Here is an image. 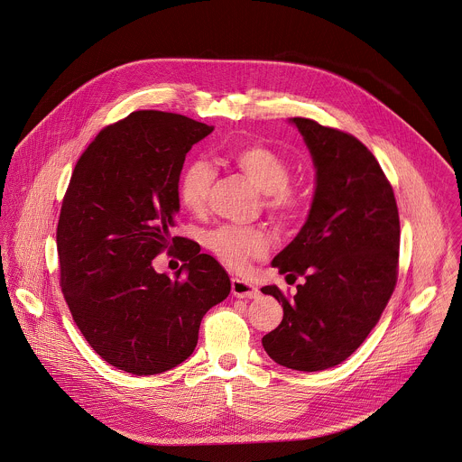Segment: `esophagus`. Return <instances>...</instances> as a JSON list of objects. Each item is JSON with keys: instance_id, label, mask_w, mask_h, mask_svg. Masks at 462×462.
Masks as SVG:
<instances>
[{"instance_id": "esophagus-1", "label": "esophagus", "mask_w": 462, "mask_h": 462, "mask_svg": "<svg viewBox=\"0 0 462 462\" xmlns=\"http://www.w3.org/2000/svg\"><path fill=\"white\" fill-rule=\"evenodd\" d=\"M232 293L241 299H255L259 295V290L252 282L236 277L232 279Z\"/></svg>"}]
</instances>
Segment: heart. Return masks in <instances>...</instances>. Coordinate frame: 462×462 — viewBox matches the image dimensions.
<instances>
[{
  "label": "heart",
  "instance_id": "heart-1",
  "mask_svg": "<svg viewBox=\"0 0 462 462\" xmlns=\"http://www.w3.org/2000/svg\"><path fill=\"white\" fill-rule=\"evenodd\" d=\"M226 160L243 172L263 194L266 208L277 217H293L302 196L290 183V163L275 149L264 143H239L226 152ZM214 181L212 165L205 160L190 162L180 178V198L189 210H201ZM207 246L225 264L239 270L252 257L268 250V237L259 228L223 225L207 236Z\"/></svg>",
  "mask_w": 462,
  "mask_h": 462
}]
</instances>
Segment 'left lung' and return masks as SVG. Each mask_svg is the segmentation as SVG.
<instances>
[{
  "instance_id": "8db88e82",
  "label": "left lung",
  "mask_w": 462,
  "mask_h": 462,
  "mask_svg": "<svg viewBox=\"0 0 462 462\" xmlns=\"http://www.w3.org/2000/svg\"><path fill=\"white\" fill-rule=\"evenodd\" d=\"M315 165L308 219L272 266L304 277L293 299L277 286L261 291L282 302L284 317L263 338L282 367L324 371L347 360L378 324L398 281L400 216L374 154L353 134L310 118H290Z\"/></svg>"
}]
</instances>
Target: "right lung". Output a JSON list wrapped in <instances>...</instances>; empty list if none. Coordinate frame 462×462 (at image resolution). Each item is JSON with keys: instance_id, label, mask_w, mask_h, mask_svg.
I'll return each instance as SVG.
<instances>
[{"instance_id": "add662e5", "label": "right lung", "mask_w": 462, "mask_h": 462, "mask_svg": "<svg viewBox=\"0 0 462 462\" xmlns=\"http://www.w3.org/2000/svg\"><path fill=\"white\" fill-rule=\"evenodd\" d=\"M214 131L183 115L134 111L79 158L57 225L60 288L71 317L109 365L149 376L185 362L205 313L230 293L225 268L171 237L187 152ZM174 245L171 280L152 259Z\"/></svg>"}]
</instances>
